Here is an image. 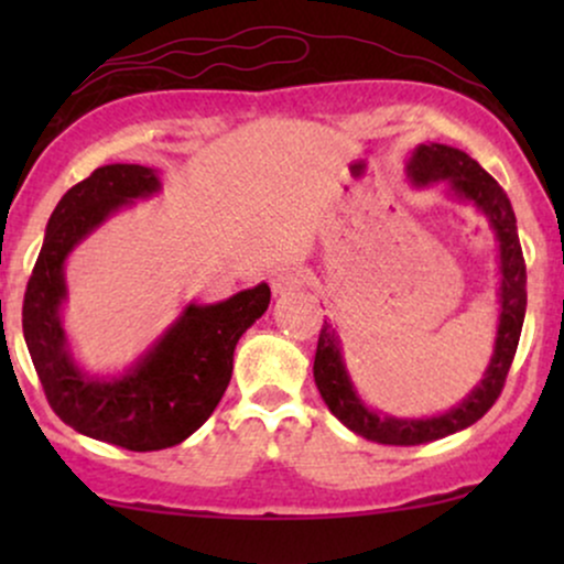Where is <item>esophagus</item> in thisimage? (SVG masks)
I'll use <instances>...</instances> for the list:
<instances>
[{
    "label": "esophagus",
    "instance_id": "obj_1",
    "mask_svg": "<svg viewBox=\"0 0 564 564\" xmlns=\"http://www.w3.org/2000/svg\"><path fill=\"white\" fill-rule=\"evenodd\" d=\"M302 283H304L302 270L289 268V264H283V268H275L273 273H270V289H273L275 296L291 294V291L302 289Z\"/></svg>",
    "mask_w": 564,
    "mask_h": 564
}]
</instances>
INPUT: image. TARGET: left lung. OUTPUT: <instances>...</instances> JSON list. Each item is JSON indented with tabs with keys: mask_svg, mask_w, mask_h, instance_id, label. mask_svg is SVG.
Instances as JSON below:
<instances>
[{
	"mask_svg": "<svg viewBox=\"0 0 564 564\" xmlns=\"http://www.w3.org/2000/svg\"><path fill=\"white\" fill-rule=\"evenodd\" d=\"M405 174L411 185L416 187L443 183L445 193L453 200L475 206L488 219L498 243V326L490 364L485 366L482 379L462 403L448 408L445 413H435V416L400 419L379 411V408H371L360 398L347 371L336 323L323 321L313 364L315 387H318L323 403L347 430L381 445L432 443V440L467 430L477 419H482L498 400L503 381H507L528 304V275L520 236H517V217L501 185L469 153L443 145V142H422V145L413 148L411 156H408Z\"/></svg>",
	"mask_w": 564,
	"mask_h": 564,
	"instance_id": "1",
	"label": "left lung"
}]
</instances>
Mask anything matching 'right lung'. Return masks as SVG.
Returning a JSON list of instances; mask_svg holds the SVG:
<instances>
[{
    "label": "right lung",
    "instance_id": "obj_1",
    "mask_svg": "<svg viewBox=\"0 0 564 564\" xmlns=\"http://www.w3.org/2000/svg\"><path fill=\"white\" fill-rule=\"evenodd\" d=\"M156 193L159 170L140 164L97 166L70 187L50 217L23 300L25 347L53 411L82 435L140 453L183 443L215 413L238 339L270 304L268 283L223 302H187L124 371H84L63 326L68 257L108 219Z\"/></svg>",
    "mask_w": 564,
    "mask_h": 564
}]
</instances>
